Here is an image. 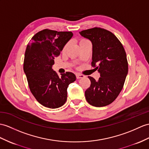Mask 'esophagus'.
I'll list each match as a JSON object with an SVG mask.
<instances>
[{"label":"esophagus","instance_id":"esophagus-1","mask_svg":"<svg viewBox=\"0 0 149 149\" xmlns=\"http://www.w3.org/2000/svg\"><path fill=\"white\" fill-rule=\"evenodd\" d=\"M76 77H77V79H79V78H84V77H85V76L83 75V74H81L77 73V74H76Z\"/></svg>","mask_w":149,"mask_h":149}]
</instances>
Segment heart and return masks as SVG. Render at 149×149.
<instances>
[{
    "mask_svg": "<svg viewBox=\"0 0 149 149\" xmlns=\"http://www.w3.org/2000/svg\"><path fill=\"white\" fill-rule=\"evenodd\" d=\"M86 42H89V41L88 40H86V39H85V38H82V39L80 40H79V44H81V43ZM68 43H67V44H66V45H64V48H63V51H64V52L66 51V49H68Z\"/></svg>",
    "mask_w": 149,
    "mask_h": 149,
    "instance_id": "heart-1",
    "label": "heart"
}]
</instances>
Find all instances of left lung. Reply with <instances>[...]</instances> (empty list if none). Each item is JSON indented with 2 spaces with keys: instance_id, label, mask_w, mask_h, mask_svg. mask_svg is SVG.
<instances>
[{
  "instance_id": "left-lung-1",
  "label": "left lung",
  "mask_w": 149,
  "mask_h": 149,
  "mask_svg": "<svg viewBox=\"0 0 149 149\" xmlns=\"http://www.w3.org/2000/svg\"><path fill=\"white\" fill-rule=\"evenodd\" d=\"M79 34L92 42V66L100 74L97 81L88 77L91 85L85 92L86 100L93 106H106L119 95L128 74L125 49L112 33L103 28H90Z\"/></svg>"
}]
</instances>
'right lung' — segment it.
<instances>
[{"label":"right lung","mask_w":149,"mask_h":149,"mask_svg":"<svg viewBox=\"0 0 149 149\" xmlns=\"http://www.w3.org/2000/svg\"><path fill=\"white\" fill-rule=\"evenodd\" d=\"M71 31L45 29L36 33L28 43L24 54L23 70L33 95L42 106L60 107L67 100V88L76 76L66 72L59 77L52 70L54 59L72 37Z\"/></svg>","instance_id":"right-lung-1"}]
</instances>
